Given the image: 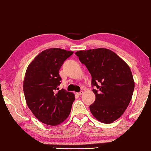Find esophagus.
Instances as JSON below:
<instances>
[{"instance_id":"34e87169","label":"esophagus","mask_w":151,"mask_h":151,"mask_svg":"<svg viewBox=\"0 0 151 151\" xmlns=\"http://www.w3.org/2000/svg\"><path fill=\"white\" fill-rule=\"evenodd\" d=\"M82 93H83V91H81V92H79V93H76V95H78V96H80Z\"/></svg>"}]
</instances>
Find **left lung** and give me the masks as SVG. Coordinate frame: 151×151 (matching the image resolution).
Wrapping results in <instances>:
<instances>
[{
	"mask_svg": "<svg viewBox=\"0 0 151 151\" xmlns=\"http://www.w3.org/2000/svg\"><path fill=\"white\" fill-rule=\"evenodd\" d=\"M76 55L92 77L96 99L89 106L91 112L102 123H112L123 114L132 98L135 83L129 66L104 48L79 50Z\"/></svg>",
	"mask_w": 151,
	"mask_h": 151,
	"instance_id": "8db88e82",
	"label": "left lung"
}]
</instances>
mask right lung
<instances>
[{
	"label": "right lung",
	"instance_id": "add662e5",
	"mask_svg": "<svg viewBox=\"0 0 151 151\" xmlns=\"http://www.w3.org/2000/svg\"><path fill=\"white\" fill-rule=\"evenodd\" d=\"M73 53L58 48L45 50L27 68L23 85L25 101L34 116L45 124L57 126L71 112L74 94L57 90L62 80L59 70Z\"/></svg>",
	"mask_w": 151,
	"mask_h": 151
}]
</instances>
